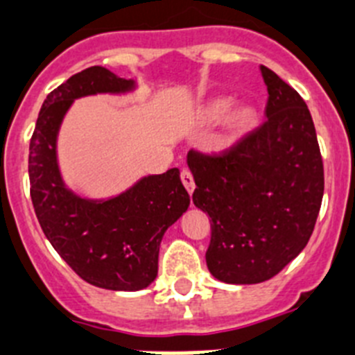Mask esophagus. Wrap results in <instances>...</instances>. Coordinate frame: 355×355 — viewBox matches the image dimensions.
Instances as JSON below:
<instances>
[{"label": "esophagus", "instance_id": "1", "mask_svg": "<svg viewBox=\"0 0 355 355\" xmlns=\"http://www.w3.org/2000/svg\"><path fill=\"white\" fill-rule=\"evenodd\" d=\"M181 181H183V184H184V188H187L188 193L190 195L193 193L195 181H193V175H191L190 171H187V168H184V171L181 172Z\"/></svg>", "mask_w": 355, "mask_h": 355}]
</instances>
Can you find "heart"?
<instances>
[{
  "mask_svg": "<svg viewBox=\"0 0 355 355\" xmlns=\"http://www.w3.org/2000/svg\"><path fill=\"white\" fill-rule=\"evenodd\" d=\"M234 105V100L229 96H218V98L211 100L202 110V118L206 123H216L225 116ZM257 118L259 112L253 105H239L229 114V118L225 119V133H223V146H232L236 142L246 137L257 125Z\"/></svg>",
  "mask_w": 355,
  "mask_h": 355,
  "instance_id": "heart-1",
  "label": "heart"
}]
</instances>
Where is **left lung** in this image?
<instances>
[{"label":"left lung","mask_w":355,"mask_h":355,"mask_svg":"<svg viewBox=\"0 0 355 355\" xmlns=\"http://www.w3.org/2000/svg\"><path fill=\"white\" fill-rule=\"evenodd\" d=\"M264 125L223 155L190 151L193 204L209 214L207 269L223 284H262L310 241L324 195V165L304 100L275 71Z\"/></svg>","instance_id":"obj_1"}]
</instances>
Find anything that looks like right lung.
<instances>
[{
  "mask_svg": "<svg viewBox=\"0 0 355 355\" xmlns=\"http://www.w3.org/2000/svg\"><path fill=\"white\" fill-rule=\"evenodd\" d=\"M135 87L103 67L79 71L49 93L29 142L31 200L45 237L84 282L107 291L135 292L155 282L162 237L190 206L180 168L142 175L107 199L84 197L64 183L58 135L73 102Z\"/></svg>",
  "mask_w": 355,
  "mask_h": 355,
  "instance_id": "add662e5",
  "label": "right lung"
}]
</instances>
